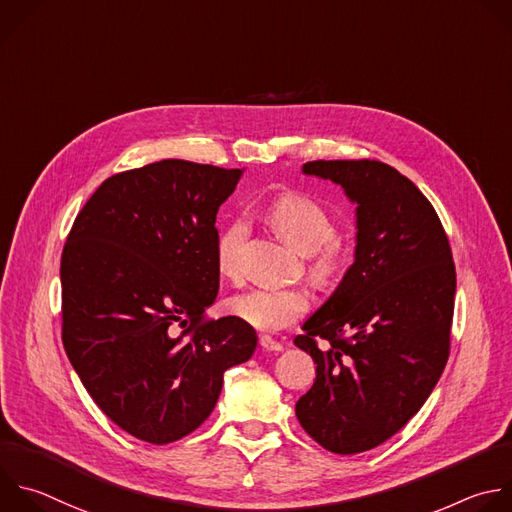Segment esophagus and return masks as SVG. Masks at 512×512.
I'll return each mask as SVG.
<instances>
[{
  "mask_svg": "<svg viewBox=\"0 0 512 512\" xmlns=\"http://www.w3.org/2000/svg\"><path fill=\"white\" fill-rule=\"evenodd\" d=\"M259 346L265 350V352H281L283 346L279 342H275V339L271 335H259Z\"/></svg>",
  "mask_w": 512,
  "mask_h": 512,
  "instance_id": "1",
  "label": "esophagus"
}]
</instances>
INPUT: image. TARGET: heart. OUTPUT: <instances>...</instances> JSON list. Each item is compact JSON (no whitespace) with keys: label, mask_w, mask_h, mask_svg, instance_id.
<instances>
[{"label":"heart","mask_w":512,"mask_h":512,"mask_svg":"<svg viewBox=\"0 0 512 512\" xmlns=\"http://www.w3.org/2000/svg\"><path fill=\"white\" fill-rule=\"evenodd\" d=\"M269 223L279 237L303 255H313L311 273L321 279H333L342 269V251L333 241L335 221L329 211L305 195H283L267 211ZM249 227L243 219L231 221L219 235L215 247V263L223 277L235 279L239 273V255L247 239ZM309 299L299 289L259 287L235 295L229 303L233 315L245 323L277 331L297 321L307 311Z\"/></svg>","instance_id":"b5f03b06"}]
</instances>
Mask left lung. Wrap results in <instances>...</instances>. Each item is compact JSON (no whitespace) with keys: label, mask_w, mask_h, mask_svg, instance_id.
<instances>
[{"label":"left lung","mask_w":512,"mask_h":512,"mask_svg":"<svg viewBox=\"0 0 512 512\" xmlns=\"http://www.w3.org/2000/svg\"><path fill=\"white\" fill-rule=\"evenodd\" d=\"M301 173L339 185L356 205V247L342 281L293 339L315 364L295 416L325 450L358 454L404 428L442 376L454 261L434 207L396 168L313 160Z\"/></svg>","instance_id":"obj_1"}]
</instances>
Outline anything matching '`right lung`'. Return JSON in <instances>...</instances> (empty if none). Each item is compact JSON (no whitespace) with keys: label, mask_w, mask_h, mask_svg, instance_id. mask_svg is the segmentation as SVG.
<instances>
[{"label":"right lung","mask_w":512,"mask_h":512,"mask_svg":"<svg viewBox=\"0 0 512 512\" xmlns=\"http://www.w3.org/2000/svg\"><path fill=\"white\" fill-rule=\"evenodd\" d=\"M243 173L177 158L126 170L96 189L68 235V360L98 408L138 440L168 444L197 430L225 370L257 348L255 329L235 315L201 323L219 293L217 213Z\"/></svg>","instance_id":"add662e5"}]
</instances>
